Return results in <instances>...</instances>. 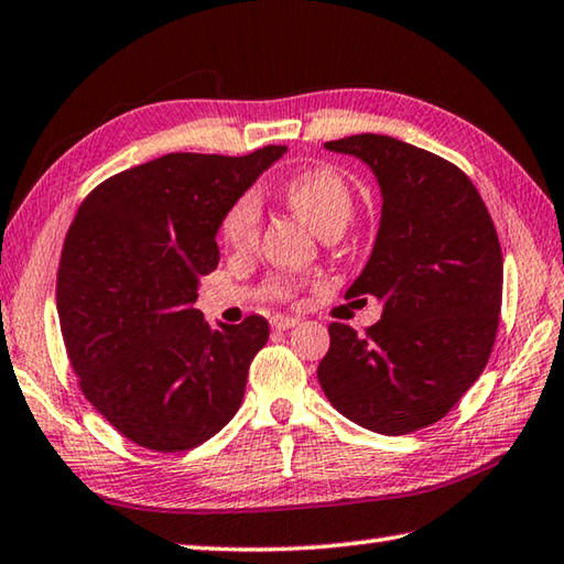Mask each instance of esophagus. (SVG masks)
Masks as SVG:
<instances>
[{
    "label": "esophagus",
    "instance_id": "1",
    "mask_svg": "<svg viewBox=\"0 0 564 564\" xmlns=\"http://www.w3.org/2000/svg\"><path fill=\"white\" fill-rule=\"evenodd\" d=\"M295 325H297V317H291V315H273L271 317L273 329H291Z\"/></svg>",
    "mask_w": 564,
    "mask_h": 564
}]
</instances>
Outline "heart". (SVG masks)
Wrapping results in <instances>:
<instances>
[{"instance_id": "obj_1", "label": "heart", "mask_w": 564, "mask_h": 564, "mask_svg": "<svg viewBox=\"0 0 564 564\" xmlns=\"http://www.w3.org/2000/svg\"><path fill=\"white\" fill-rule=\"evenodd\" d=\"M281 195L285 205L323 237L335 229H345L355 215V191L345 175L327 163H317L291 175L283 183ZM259 229L261 207L257 197L247 193L229 205L219 225V235L231 251L247 253L257 247ZM297 291H301V281L291 275H271L267 281V295L275 301H291Z\"/></svg>"}]
</instances>
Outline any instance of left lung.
Wrapping results in <instances>:
<instances>
[{"label":"left lung","instance_id":"1","mask_svg":"<svg viewBox=\"0 0 564 564\" xmlns=\"http://www.w3.org/2000/svg\"><path fill=\"white\" fill-rule=\"evenodd\" d=\"M325 149L361 159L381 185L377 245L347 295L379 297L383 315L364 335L329 323L317 379L357 425L413 433L445 417L491 357L503 293L499 235L467 173L435 153L383 134Z\"/></svg>","mask_w":564,"mask_h":564}]
</instances>
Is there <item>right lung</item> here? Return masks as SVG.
Instances as JSON below:
<instances>
[{"label": "right lung", "mask_w": 564, "mask_h": 564, "mask_svg": "<svg viewBox=\"0 0 564 564\" xmlns=\"http://www.w3.org/2000/svg\"><path fill=\"white\" fill-rule=\"evenodd\" d=\"M165 153L99 183L77 207L55 303L77 386L139 447L185 452L219 433L245 399L269 323L209 327L197 283L219 261L229 205L281 156Z\"/></svg>", "instance_id": "right-lung-1"}]
</instances>
